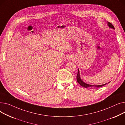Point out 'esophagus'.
<instances>
[{
  "mask_svg": "<svg viewBox=\"0 0 125 125\" xmlns=\"http://www.w3.org/2000/svg\"><path fill=\"white\" fill-rule=\"evenodd\" d=\"M68 60L69 61H74V57H73L72 56H70L68 57Z\"/></svg>",
  "mask_w": 125,
  "mask_h": 125,
  "instance_id": "34e87169",
  "label": "esophagus"
}]
</instances>
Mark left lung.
<instances>
[{
  "mask_svg": "<svg viewBox=\"0 0 125 125\" xmlns=\"http://www.w3.org/2000/svg\"><path fill=\"white\" fill-rule=\"evenodd\" d=\"M107 25L108 26V27L109 28L115 29L114 26L112 25V24H111V23H109V22H107ZM77 81L78 83H79V84L81 86L84 87V88H89V87H97V88H99V87H101L103 86H104L107 84V83H106V84H103V85H92L88 84L84 82L80 78V72H79V69H78V74H77Z\"/></svg>",
  "mask_w": 125,
  "mask_h": 125,
  "instance_id": "left-lung-1",
  "label": "left lung"
}]
</instances>
